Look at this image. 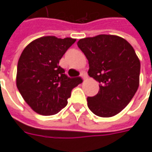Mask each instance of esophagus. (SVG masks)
<instances>
[{
    "instance_id": "1",
    "label": "esophagus",
    "mask_w": 152,
    "mask_h": 152,
    "mask_svg": "<svg viewBox=\"0 0 152 152\" xmlns=\"http://www.w3.org/2000/svg\"><path fill=\"white\" fill-rule=\"evenodd\" d=\"M81 76L82 77V79L83 80H85L87 78V74H86V71H81Z\"/></svg>"
}]
</instances>
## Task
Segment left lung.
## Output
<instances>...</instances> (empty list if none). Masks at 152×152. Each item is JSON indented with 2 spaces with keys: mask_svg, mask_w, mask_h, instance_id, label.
<instances>
[{
  "mask_svg": "<svg viewBox=\"0 0 152 152\" xmlns=\"http://www.w3.org/2000/svg\"><path fill=\"white\" fill-rule=\"evenodd\" d=\"M77 45L88 60V75L99 82L98 93L87 97L89 109L99 117L116 115L139 87L140 62L134 50L123 38L107 34L81 39Z\"/></svg>",
  "mask_w": 152,
  "mask_h": 152,
  "instance_id": "left-lung-1",
  "label": "left lung"
}]
</instances>
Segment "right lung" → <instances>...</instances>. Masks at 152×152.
<instances>
[{"label": "right lung", "mask_w": 152, "mask_h": 152, "mask_svg": "<svg viewBox=\"0 0 152 152\" xmlns=\"http://www.w3.org/2000/svg\"><path fill=\"white\" fill-rule=\"evenodd\" d=\"M75 39L46 36L34 40L18 63L17 86L25 102L41 115H54L67 105L72 89L82 82L70 78L59 66Z\"/></svg>", "instance_id": "add662e5"}]
</instances>
